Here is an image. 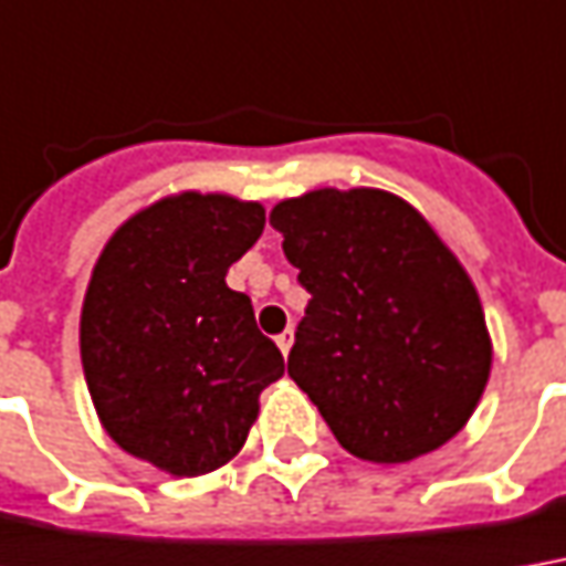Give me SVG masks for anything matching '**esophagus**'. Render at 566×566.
<instances>
[{"instance_id": "esophagus-1", "label": "esophagus", "mask_w": 566, "mask_h": 566, "mask_svg": "<svg viewBox=\"0 0 566 566\" xmlns=\"http://www.w3.org/2000/svg\"><path fill=\"white\" fill-rule=\"evenodd\" d=\"M275 344H279V349H282L284 356H287V353H291V344H294V332L287 328L284 334H279V337H275Z\"/></svg>"}]
</instances>
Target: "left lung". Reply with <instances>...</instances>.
Instances as JSON below:
<instances>
[{"instance_id": "left-lung-1", "label": "left lung", "mask_w": 566, "mask_h": 566, "mask_svg": "<svg viewBox=\"0 0 566 566\" xmlns=\"http://www.w3.org/2000/svg\"><path fill=\"white\" fill-rule=\"evenodd\" d=\"M310 291L287 375L356 459L428 455L474 415L493 340L474 282L412 203L315 188L269 213Z\"/></svg>"}]
</instances>
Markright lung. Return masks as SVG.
Returning <instances> with one entry per match:
<instances>
[{"mask_svg":"<svg viewBox=\"0 0 566 566\" xmlns=\"http://www.w3.org/2000/svg\"><path fill=\"white\" fill-rule=\"evenodd\" d=\"M263 226V203L179 191L126 219L92 269L80 315L92 406L123 452L172 476L232 461L284 375L251 297L226 284Z\"/></svg>","mask_w":566,"mask_h":566,"instance_id":"1","label":"right lung"}]
</instances>
